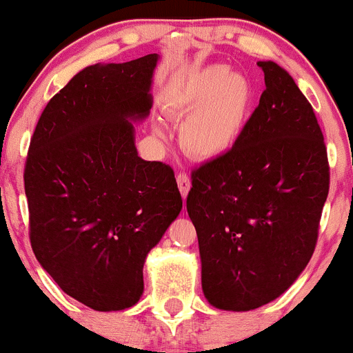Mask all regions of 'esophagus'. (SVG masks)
Here are the masks:
<instances>
[{"label":"esophagus","mask_w":353,"mask_h":353,"mask_svg":"<svg viewBox=\"0 0 353 353\" xmlns=\"http://www.w3.org/2000/svg\"><path fill=\"white\" fill-rule=\"evenodd\" d=\"M176 183H178V188H180L181 197L187 199L188 190H190V178H188L187 173H180V175L176 176Z\"/></svg>","instance_id":"34e87169"}]
</instances>
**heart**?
Here are the masks:
<instances>
[{
	"label": "heart",
	"instance_id": "1",
	"mask_svg": "<svg viewBox=\"0 0 353 353\" xmlns=\"http://www.w3.org/2000/svg\"><path fill=\"white\" fill-rule=\"evenodd\" d=\"M256 99L245 73L214 63L190 73L168 94L166 110L175 120L185 118L180 142L185 152L202 161H216L239 145ZM156 132L163 134L156 125Z\"/></svg>",
	"mask_w": 353,
	"mask_h": 353
}]
</instances>
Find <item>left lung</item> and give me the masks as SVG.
Wrapping results in <instances>:
<instances>
[{
    "mask_svg": "<svg viewBox=\"0 0 353 353\" xmlns=\"http://www.w3.org/2000/svg\"><path fill=\"white\" fill-rule=\"evenodd\" d=\"M257 65L266 89L239 145L195 170L187 197L202 292L233 312L266 305L295 283L312 257L330 190L312 106L278 63Z\"/></svg>",
    "mask_w": 353,
    "mask_h": 353,
    "instance_id": "left-lung-1",
    "label": "left lung"
}]
</instances>
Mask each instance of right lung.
I'll return each instance as SVG.
<instances>
[{
  "mask_svg": "<svg viewBox=\"0 0 353 353\" xmlns=\"http://www.w3.org/2000/svg\"><path fill=\"white\" fill-rule=\"evenodd\" d=\"M158 61L85 66L48 103L30 141L34 254L66 295L101 312L139 302L148 254L181 211L173 170L135 148Z\"/></svg>",
  "mask_w": 353,
  "mask_h": 353,
  "instance_id": "1",
  "label": "right lung"
}]
</instances>
